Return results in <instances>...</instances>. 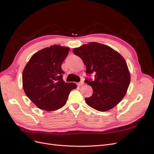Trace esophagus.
<instances>
[{
    "instance_id": "34e87169",
    "label": "esophagus",
    "mask_w": 154,
    "mask_h": 154,
    "mask_svg": "<svg viewBox=\"0 0 154 154\" xmlns=\"http://www.w3.org/2000/svg\"><path fill=\"white\" fill-rule=\"evenodd\" d=\"M83 84H84V82H83V81H81L80 82L77 83V85H78V86H81V85H83Z\"/></svg>"
}]
</instances>
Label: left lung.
Returning <instances> with one entry per match:
<instances>
[{
  "instance_id": "left-lung-1",
  "label": "left lung",
  "mask_w": 154,
  "mask_h": 154,
  "mask_svg": "<svg viewBox=\"0 0 154 154\" xmlns=\"http://www.w3.org/2000/svg\"><path fill=\"white\" fill-rule=\"evenodd\" d=\"M72 52L83 60L87 75L94 74V80H85L93 89L92 96L85 98L87 104L100 112L117 105L127 93L130 82L127 65L122 56L109 46L97 42L83 45Z\"/></svg>"
}]
</instances>
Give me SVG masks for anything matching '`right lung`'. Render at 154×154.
<instances>
[{
  "label": "right lung",
  "instance_id": "add662e5",
  "mask_svg": "<svg viewBox=\"0 0 154 154\" xmlns=\"http://www.w3.org/2000/svg\"><path fill=\"white\" fill-rule=\"evenodd\" d=\"M69 48L53 45L32 56L22 73L23 88L37 107L46 111L62 108L70 92L77 87L74 83L63 80L62 64Z\"/></svg>",
  "mask_w": 154,
  "mask_h": 154
}]
</instances>
